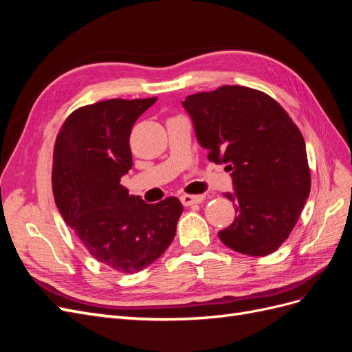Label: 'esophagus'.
I'll return each mask as SVG.
<instances>
[{"instance_id": "1", "label": "esophagus", "mask_w": 352, "mask_h": 352, "mask_svg": "<svg viewBox=\"0 0 352 352\" xmlns=\"http://www.w3.org/2000/svg\"><path fill=\"white\" fill-rule=\"evenodd\" d=\"M202 199H204V195H189V194L180 195V201H182V204L186 207L192 206V204H198V202H201Z\"/></svg>"}]
</instances>
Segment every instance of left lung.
Listing matches in <instances>:
<instances>
[{"instance_id":"8db88e82","label":"left lung","mask_w":352,"mask_h":352,"mask_svg":"<svg viewBox=\"0 0 352 352\" xmlns=\"http://www.w3.org/2000/svg\"><path fill=\"white\" fill-rule=\"evenodd\" d=\"M184 107L208 160L226 164L236 216L219 232L241 254L264 257L289 238L310 195L311 173L305 142L282 105L261 91L223 85L189 95Z\"/></svg>"}]
</instances>
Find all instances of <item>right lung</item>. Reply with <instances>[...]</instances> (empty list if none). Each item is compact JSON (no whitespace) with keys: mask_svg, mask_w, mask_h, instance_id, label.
<instances>
[{"mask_svg":"<svg viewBox=\"0 0 352 352\" xmlns=\"http://www.w3.org/2000/svg\"><path fill=\"white\" fill-rule=\"evenodd\" d=\"M155 101L113 98L76 109L52 154V192L67 226L95 260L126 274L168 248L184 211L175 197L146 204L120 185L132 168V127Z\"/></svg>","mask_w":352,"mask_h":352,"instance_id":"right-lung-1","label":"right lung"}]
</instances>
